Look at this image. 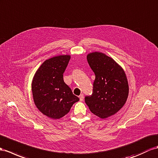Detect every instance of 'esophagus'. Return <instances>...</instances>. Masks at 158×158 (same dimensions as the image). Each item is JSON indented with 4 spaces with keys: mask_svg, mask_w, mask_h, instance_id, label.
Segmentation results:
<instances>
[{
    "mask_svg": "<svg viewBox=\"0 0 158 158\" xmlns=\"http://www.w3.org/2000/svg\"><path fill=\"white\" fill-rule=\"evenodd\" d=\"M83 99H84V96H83V94L80 95V96H79V99H80L81 102H82V101L83 100Z\"/></svg>",
    "mask_w": 158,
    "mask_h": 158,
    "instance_id": "34e87169",
    "label": "esophagus"
}]
</instances>
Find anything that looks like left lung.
<instances>
[{
    "label": "left lung",
    "mask_w": 158,
    "mask_h": 158,
    "mask_svg": "<svg viewBox=\"0 0 158 158\" xmlns=\"http://www.w3.org/2000/svg\"><path fill=\"white\" fill-rule=\"evenodd\" d=\"M87 62L95 75L93 94L85 98L90 111L102 119L119 111L126 102L129 85L125 71L111 57L103 52H93Z\"/></svg>",
    "instance_id": "obj_1"
}]
</instances>
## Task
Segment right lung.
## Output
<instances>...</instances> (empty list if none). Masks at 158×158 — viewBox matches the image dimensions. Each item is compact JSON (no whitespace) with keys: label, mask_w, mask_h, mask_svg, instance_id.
Returning a JSON list of instances; mask_svg holds the SVG:
<instances>
[{"label":"right lung","mask_w":158,"mask_h":158,"mask_svg":"<svg viewBox=\"0 0 158 158\" xmlns=\"http://www.w3.org/2000/svg\"><path fill=\"white\" fill-rule=\"evenodd\" d=\"M70 59V55H63L47 59L33 77L31 87L34 103L43 114L51 119L63 118L79 100L63 80Z\"/></svg>","instance_id":"1"}]
</instances>
